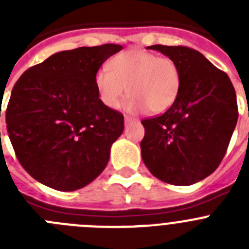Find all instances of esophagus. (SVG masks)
Here are the masks:
<instances>
[{"label":"esophagus","mask_w":249,"mask_h":249,"mask_svg":"<svg viewBox=\"0 0 249 249\" xmlns=\"http://www.w3.org/2000/svg\"><path fill=\"white\" fill-rule=\"evenodd\" d=\"M132 121H133V118L129 117V116H124V123H126V124H128V123H131Z\"/></svg>","instance_id":"obj_1"}]
</instances>
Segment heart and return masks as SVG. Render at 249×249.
Listing matches in <instances>:
<instances>
[{"label": "heart", "instance_id": "heart-1", "mask_svg": "<svg viewBox=\"0 0 249 249\" xmlns=\"http://www.w3.org/2000/svg\"><path fill=\"white\" fill-rule=\"evenodd\" d=\"M182 85V72L175 59L158 57L143 50H128L114 56L108 68L94 74V86L102 103L117 108L128 92V111L153 114L167 111L177 100Z\"/></svg>", "mask_w": 249, "mask_h": 249}]
</instances>
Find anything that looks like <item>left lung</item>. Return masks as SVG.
I'll return each mask as SVG.
<instances>
[{"label": "left lung", "instance_id": "left-lung-1", "mask_svg": "<svg viewBox=\"0 0 249 249\" xmlns=\"http://www.w3.org/2000/svg\"><path fill=\"white\" fill-rule=\"evenodd\" d=\"M182 72L177 100L163 114L142 120L141 155L152 175L190 186L213 173L223 160L238 120L236 91L227 73L198 51L155 45Z\"/></svg>", "mask_w": 249, "mask_h": 249}]
</instances>
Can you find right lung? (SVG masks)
I'll use <instances>...</instances> for the list:
<instances>
[{
  "label": "right lung",
  "mask_w": 249,
  "mask_h": 249,
  "mask_svg": "<svg viewBox=\"0 0 249 249\" xmlns=\"http://www.w3.org/2000/svg\"><path fill=\"white\" fill-rule=\"evenodd\" d=\"M121 50L107 43L57 52L28 68L13 86L6 109L8 137L36 181L70 192L106 168L124 120L100 100L94 74Z\"/></svg>",
  "instance_id": "1"
}]
</instances>
